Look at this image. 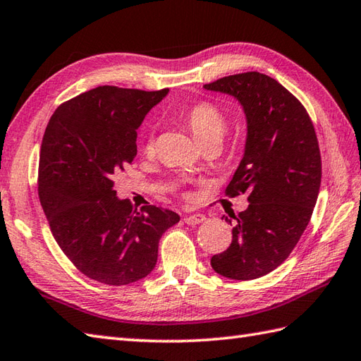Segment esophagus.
Instances as JSON below:
<instances>
[{"instance_id":"34e87169","label":"esophagus","mask_w":361,"mask_h":361,"mask_svg":"<svg viewBox=\"0 0 361 361\" xmlns=\"http://www.w3.org/2000/svg\"><path fill=\"white\" fill-rule=\"evenodd\" d=\"M183 221H185L188 226H197V224H201V222L205 221V216L204 214H199V213L187 214L185 218H183Z\"/></svg>"}]
</instances>
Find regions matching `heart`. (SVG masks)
<instances>
[{
    "instance_id": "heart-1",
    "label": "heart",
    "mask_w": 361,
    "mask_h": 361,
    "mask_svg": "<svg viewBox=\"0 0 361 361\" xmlns=\"http://www.w3.org/2000/svg\"><path fill=\"white\" fill-rule=\"evenodd\" d=\"M183 118H185L190 131L193 133L196 140L201 145L207 142H221L227 131L226 113L213 102L202 100L195 103V105H191L185 111ZM142 149L147 154H151L154 151L153 131H148L143 135Z\"/></svg>"
}]
</instances>
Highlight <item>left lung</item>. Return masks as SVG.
<instances>
[{"label": "left lung", "mask_w": 361, "mask_h": 361, "mask_svg": "<svg viewBox=\"0 0 361 361\" xmlns=\"http://www.w3.org/2000/svg\"><path fill=\"white\" fill-rule=\"evenodd\" d=\"M204 87L233 95L247 117L244 157L226 195L247 193L250 204L233 214L231 244L213 256L212 267L248 281L281 266L310 221L322 183L315 128L301 102L261 72L222 77Z\"/></svg>", "instance_id": "8db88e82"}]
</instances>
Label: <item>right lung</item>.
Returning a JSON list of instances; mask_svg holds the SVG:
<instances>
[{"mask_svg":"<svg viewBox=\"0 0 361 361\" xmlns=\"http://www.w3.org/2000/svg\"><path fill=\"white\" fill-rule=\"evenodd\" d=\"M168 91L99 86L61 103L46 126L39 202L63 253L99 283L125 286L151 274L160 238L180 219L156 205L137 212L114 190L137 154V128Z\"/></svg>","mask_w":361,"mask_h":361,"instance_id":"obj_1","label":"right lung"}]
</instances>
